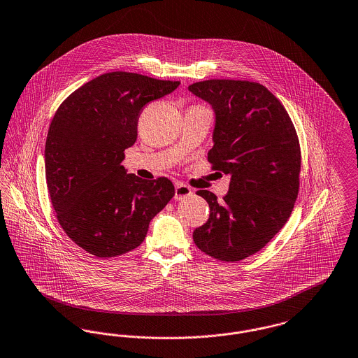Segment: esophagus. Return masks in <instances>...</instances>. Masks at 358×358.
Masks as SVG:
<instances>
[{
	"label": "esophagus",
	"mask_w": 358,
	"mask_h": 358,
	"mask_svg": "<svg viewBox=\"0 0 358 358\" xmlns=\"http://www.w3.org/2000/svg\"><path fill=\"white\" fill-rule=\"evenodd\" d=\"M190 194H192V189H190L188 185H185V184H182V182H177V184H176L174 200L181 201V200L189 197Z\"/></svg>",
	"instance_id": "1"
}]
</instances>
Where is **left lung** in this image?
Masks as SVG:
<instances>
[{
    "instance_id": "1",
    "label": "left lung",
    "mask_w": 358,
    "mask_h": 358,
    "mask_svg": "<svg viewBox=\"0 0 358 358\" xmlns=\"http://www.w3.org/2000/svg\"><path fill=\"white\" fill-rule=\"evenodd\" d=\"M188 89L215 112L208 161L231 177L222 201L210 190L197 192L210 217L193 231V241L212 258L241 261L259 252L294 210L301 164L296 129L264 85L208 80Z\"/></svg>"
}]
</instances>
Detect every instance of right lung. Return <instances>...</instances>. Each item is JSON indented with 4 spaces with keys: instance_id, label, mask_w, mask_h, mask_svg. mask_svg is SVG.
I'll list each match as a JSON object with an SVG mask.
<instances>
[{
    "instance_id": "1",
    "label": "right lung",
    "mask_w": 358,
    "mask_h": 358,
    "mask_svg": "<svg viewBox=\"0 0 358 358\" xmlns=\"http://www.w3.org/2000/svg\"><path fill=\"white\" fill-rule=\"evenodd\" d=\"M178 85L112 71L78 87L55 112L44 148L47 188L61 227L85 252L109 258L134 250L174 196L166 177L143 180L122 162L143 106Z\"/></svg>"
}]
</instances>
